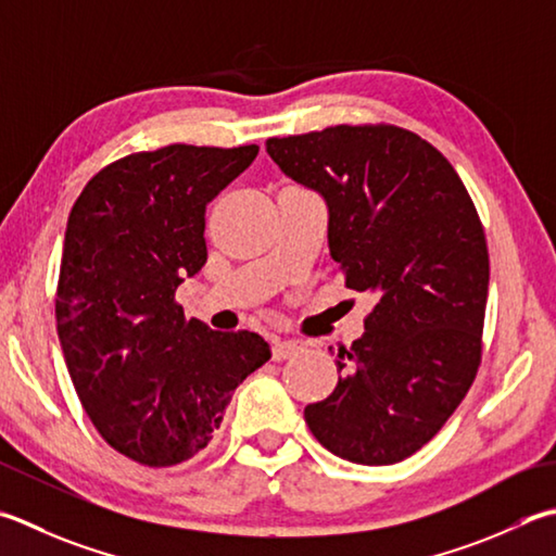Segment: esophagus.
Segmentation results:
<instances>
[{
	"label": "esophagus",
	"mask_w": 556,
	"mask_h": 556,
	"mask_svg": "<svg viewBox=\"0 0 556 556\" xmlns=\"http://www.w3.org/2000/svg\"><path fill=\"white\" fill-rule=\"evenodd\" d=\"M299 352H303L301 342H293V340L275 342V346H271V358H275V362H287V358L296 356Z\"/></svg>",
	"instance_id": "obj_1"
}]
</instances>
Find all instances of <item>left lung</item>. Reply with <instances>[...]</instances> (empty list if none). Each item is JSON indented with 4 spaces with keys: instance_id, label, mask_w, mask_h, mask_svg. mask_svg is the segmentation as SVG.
<instances>
[{
    "instance_id": "8db88e82",
    "label": "left lung",
    "mask_w": 556,
    "mask_h": 556,
    "mask_svg": "<svg viewBox=\"0 0 556 556\" xmlns=\"http://www.w3.org/2000/svg\"><path fill=\"white\" fill-rule=\"evenodd\" d=\"M271 161L318 190L344 287L374 306L337 350L342 378L308 405L313 437L358 465H393L443 429L482 364L484 226L441 151L390 123L269 137Z\"/></svg>"
}]
</instances>
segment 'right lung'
Instances as JSON below:
<instances>
[{"mask_svg":"<svg viewBox=\"0 0 556 556\" xmlns=\"http://www.w3.org/2000/svg\"><path fill=\"white\" fill-rule=\"evenodd\" d=\"M260 147L168 144L108 163L76 198L58 279V334L98 433L149 467L190 460L233 390L269 362L248 330L216 332L176 301L206 263L204 214Z\"/></svg>","mask_w":556,"mask_h":556,"instance_id":"1","label":"right lung"}]
</instances>
